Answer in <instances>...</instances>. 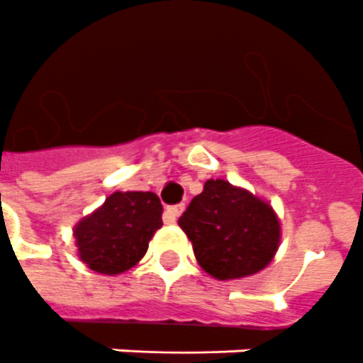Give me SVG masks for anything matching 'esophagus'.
<instances>
[{
    "label": "esophagus",
    "instance_id": "esophagus-1",
    "mask_svg": "<svg viewBox=\"0 0 363 363\" xmlns=\"http://www.w3.org/2000/svg\"><path fill=\"white\" fill-rule=\"evenodd\" d=\"M185 204H176V206H167L164 208V213H163V219L167 225H172V223H176V219H178V216L184 211Z\"/></svg>",
    "mask_w": 363,
    "mask_h": 363
}]
</instances>
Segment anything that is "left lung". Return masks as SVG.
I'll list each match as a JSON object with an SVG mask.
<instances>
[{
	"mask_svg": "<svg viewBox=\"0 0 363 363\" xmlns=\"http://www.w3.org/2000/svg\"><path fill=\"white\" fill-rule=\"evenodd\" d=\"M178 225L193 243L202 269L221 281L260 272L279 245L274 210L225 179H208Z\"/></svg>",
	"mask_w": 363,
	"mask_h": 363,
	"instance_id": "8db88e82",
	"label": "left lung"
}]
</instances>
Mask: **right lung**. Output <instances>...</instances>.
Returning a JSON list of instances; mask_svg holds the SVG:
<instances>
[{"label":"right lung","instance_id":"1","mask_svg":"<svg viewBox=\"0 0 363 363\" xmlns=\"http://www.w3.org/2000/svg\"><path fill=\"white\" fill-rule=\"evenodd\" d=\"M161 213L163 206L155 193L116 191L74 227L78 257L99 274L116 275L133 268L163 225Z\"/></svg>","mask_w":363,"mask_h":363}]
</instances>
